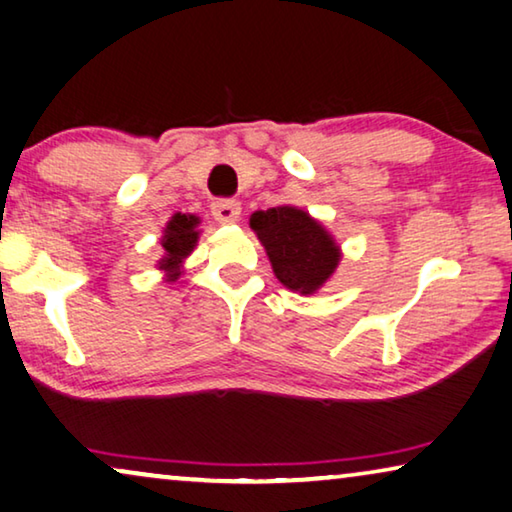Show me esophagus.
I'll use <instances>...</instances> for the list:
<instances>
[{
    "instance_id": "1",
    "label": "esophagus",
    "mask_w": 512,
    "mask_h": 512,
    "mask_svg": "<svg viewBox=\"0 0 512 512\" xmlns=\"http://www.w3.org/2000/svg\"><path fill=\"white\" fill-rule=\"evenodd\" d=\"M211 213L218 223H234V220H239L241 216V204L236 200H230V197H225V200H216L211 204Z\"/></svg>"
}]
</instances>
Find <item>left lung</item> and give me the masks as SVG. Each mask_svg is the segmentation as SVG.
Here are the masks:
<instances>
[{"instance_id": "left-lung-1", "label": "left lung", "mask_w": 512, "mask_h": 512, "mask_svg": "<svg viewBox=\"0 0 512 512\" xmlns=\"http://www.w3.org/2000/svg\"><path fill=\"white\" fill-rule=\"evenodd\" d=\"M276 278L292 292L315 294L340 264V246L326 227L296 207H273L250 216Z\"/></svg>"}]
</instances>
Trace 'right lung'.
<instances>
[{"instance_id":"1","label":"right lung","mask_w":512,"mask_h":512,"mask_svg":"<svg viewBox=\"0 0 512 512\" xmlns=\"http://www.w3.org/2000/svg\"><path fill=\"white\" fill-rule=\"evenodd\" d=\"M197 225H200V218L190 216V213H174L170 223L165 225L163 239H160L165 255L158 262V269L167 271V280L174 282L181 276L183 259L193 253L197 239H200Z\"/></svg>"}]
</instances>
